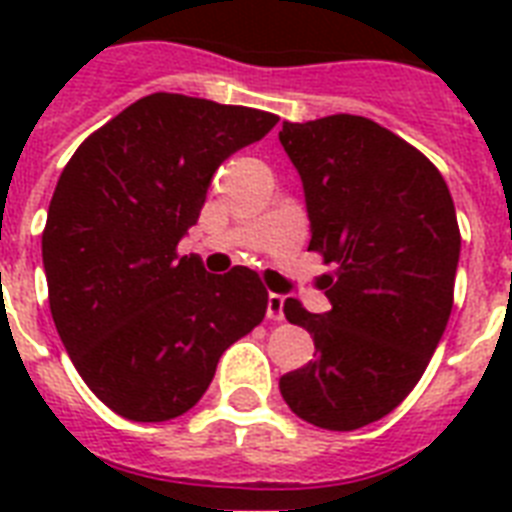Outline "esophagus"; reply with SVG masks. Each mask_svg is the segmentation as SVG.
I'll list each match as a JSON object with an SVG mask.
<instances>
[{"mask_svg": "<svg viewBox=\"0 0 512 512\" xmlns=\"http://www.w3.org/2000/svg\"><path fill=\"white\" fill-rule=\"evenodd\" d=\"M268 321H284V297L276 292L268 295Z\"/></svg>", "mask_w": 512, "mask_h": 512, "instance_id": "obj_1", "label": "esophagus"}]
</instances>
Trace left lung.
<instances>
[{"label": "left lung", "mask_w": 512, "mask_h": 512, "mask_svg": "<svg viewBox=\"0 0 512 512\" xmlns=\"http://www.w3.org/2000/svg\"><path fill=\"white\" fill-rule=\"evenodd\" d=\"M279 140L303 180L308 249L335 263L327 313L284 300L316 358L279 390L316 428H364L412 393L444 335L460 260L452 193L428 156L364 116L284 122Z\"/></svg>", "instance_id": "obj_1"}]
</instances>
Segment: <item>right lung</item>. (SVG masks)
Masks as SVG:
<instances>
[{
    "label": "right lung",
    "instance_id": "right-lung-1",
    "mask_svg": "<svg viewBox=\"0 0 512 512\" xmlns=\"http://www.w3.org/2000/svg\"><path fill=\"white\" fill-rule=\"evenodd\" d=\"M279 116L154 92L76 148L42 233L50 311L95 396L132 422L175 420L228 345L263 321L268 292L236 265L177 255L220 164Z\"/></svg>",
    "mask_w": 512,
    "mask_h": 512
}]
</instances>
